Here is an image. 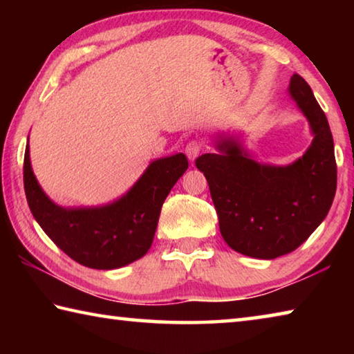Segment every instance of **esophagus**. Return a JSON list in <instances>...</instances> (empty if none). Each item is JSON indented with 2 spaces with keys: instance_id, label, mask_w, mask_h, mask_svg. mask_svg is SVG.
Returning a JSON list of instances; mask_svg holds the SVG:
<instances>
[{
  "instance_id": "1",
  "label": "esophagus",
  "mask_w": 354,
  "mask_h": 354,
  "mask_svg": "<svg viewBox=\"0 0 354 354\" xmlns=\"http://www.w3.org/2000/svg\"><path fill=\"white\" fill-rule=\"evenodd\" d=\"M200 149H201V143L198 140H190L187 145H185V154H187V158L190 160H195L196 156L200 154Z\"/></svg>"
}]
</instances>
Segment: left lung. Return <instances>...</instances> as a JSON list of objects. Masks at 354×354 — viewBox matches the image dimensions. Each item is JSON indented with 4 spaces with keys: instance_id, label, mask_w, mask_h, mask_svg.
I'll list each match as a JSON object with an SVG mask.
<instances>
[{
    "instance_id": "left-lung-1",
    "label": "left lung",
    "mask_w": 354,
    "mask_h": 354,
    "mask_svg": "<svg viewBox=\"0 0 354 354\" xmlns=\"http://www.w3.org/2000/svg\"><path fill=\"white\" fill-rule=\"evenodd\" d=\"M289 92L314 134L295 162L259 164L231 137L217 143L218 153L195 160L207 179L225 242L257 259H274L306 242L328 215L337 187L334 142L325 112L297 73L290 77Z\"/></svg>"
}]
</instances>
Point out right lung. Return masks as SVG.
I'll return each instance as SVG.
<instances>
[{"mask_svg": "<svg viewBox=\"0 0 354 354\" xmlns=\"http://www.w3.org/2000/svg\"><path fill=\"white\" fill-rule=\"evenodd\" d=\"M187 167L183 153L156 159L122 198L98 207H62L41 190L26 145L23 181L34 218L65 254L88 268L113 270L147 254L167 195Z\"/></svg>", "mask_w": 354, "mask_h": 354, "instance_id": "obj_1", "label": "right lung"}]
</instances>
